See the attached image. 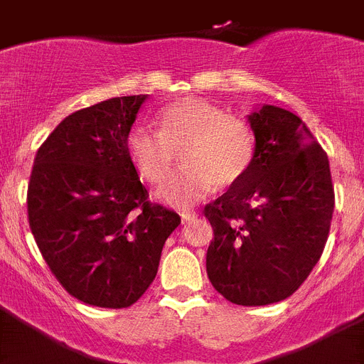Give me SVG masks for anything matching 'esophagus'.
I'll use <instances>...</instances> for the list:
<instances>
[{
    "mask_svg": "<svg viewBox=\"0 0 364 364\" xmlns=\"http://www.w3.org/2000/svg\"><path fill=\"white\" fill-rule=\"evenodd\" d=\"M180 217H182V222H184V224H188V222L195 220L198 215L195 213V211H182V213H180Z\"/></svg>",
    "mask_w": 364,
    "mask_h": 364,
    "instance_id": "esophagus-1",
    "label": "esophagus"
}]
</instances>
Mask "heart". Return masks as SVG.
I'll return each instance as SVG.
<instances>
[{"mask_svg": "<svg viewBox=\"0 0 364 364\" xmlns=\"http://www.w3.org/2000/svg\"><path fill=\"white\" fill-rule=\"evenodd\" d=\"M159 131L133 125L125 153L140 178L159 184L169 175L175 151H182L184 171L156 189L162 204L186 210L215 189L230 188L246 176L255 160V133L246 120L198 96H184L159 111Z\"/></svg>", "mask_w": 364, "mask_h": 364, "instance_id": "obj_1", "label": "heart"}]
</instances>
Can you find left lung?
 Wrapping results in <instances>:
<instances>
[{
	"label": "left lung",
	"instance_id": "left-lung-1",
	"mask_svg": "<svg viewBox=\"0 0 364 364\" xmlns=\"http://www.w3.org/2000/svg\"><path fill=\"white\" fill-rule=\"evenodd\" d=\"M255 160L250 171L204 208L213 228L205 269L233 304L284 301L306 281L330 233V162L306 124L286 109L252 112Z\"/></svg>",
	"mask_w": 364,
	"mask_h": 364
}]
</instances>
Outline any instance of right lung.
<instances>
[{"label": "right lung", "instance_id": "1", "mask_svg": "<svg viewBox=\"0 0 364 364\" xmlns=\"http://www.w3.org/2000/svg\"><path fill=\"white\" fill-rule=\"evenodd\" d=\"M147 95L73 112L40 146L27 191L31 231L58 282L78 301L127 308L159 272L180 217L149 200L125 153Z\"/></svg>", "mask_w": 364, "mask_h": 364}]
</instances>
